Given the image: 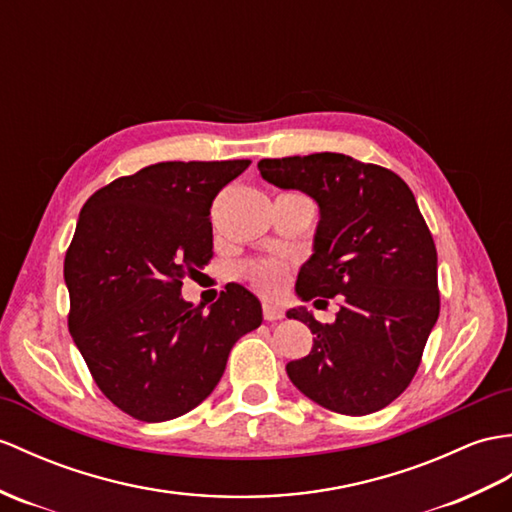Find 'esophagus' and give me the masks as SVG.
<instances>
[{
    "label": "esophagus",
    "mask_w": 512,
    "mask_h": 512,
    "mask_svg": "<svg viewBox=\"0 0 512 512\" xmlns=\"http://www.w3.org/2000/svg\"><path fill=\"white\" fill-rule=\"evenodd\" d=\"M285 316V312H283V307L281 305H275V303H264V318L268 320H281Z\"/></svg>",
    "instance_id": "34e87169"
}]
</instances>
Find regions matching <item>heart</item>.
<instances>
[{
	"instance_id": "1",
	"label": "heart",
	"mask_w": 512,
	"mask_h": 512,
	"mask_svg": "<svg viewBox=\"0 0 512 512\" xmlns=\"http://www.w3.org/2000/svg\"><path fill=\"white\" fill-rule=\"evenodd\" d=\"M290 266L277 259H255L242 268V277L261 294L275 296L288 281Z\"/></svg>"
}]
</instances>
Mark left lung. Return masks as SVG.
I'll return each mask as SVG.
<instances>
[{"mask_svg":"<svg viewBox=\"0 0 512 512\" xmlns=\"http://www.w3.org/2000/svg\"><path fill=\"white\" fill-rule=\"evenodd\" d=\"M268 183L301 189L320 207L314 255L296 294L340 312L323 325L290 310L312 329L314 347L285 366L305 397L331 412L364 417L395 401L417 375L427 336L441 312L432 233L403 178L347 154L261 159Z\"/></svg>","mask_w":512,"mask_h":512,"instance_id":"left-lung-1","label":"left lung"}]
</instances>
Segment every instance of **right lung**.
<instances>
[{"label": "right lung", "instance_id": "right-lung-1", "mask_svg": "<svg viewBox=\"0 0 512 512\" xmlns=\"http://www.w3.org/2000/svg\"><path fill=\"white\" fill-rule=\"evenodd\" d=\"M251 161H165L98 189L65 253L69 334L93 382L137 421L181 417L218 386L233 344L261 325L240 283L205 312L185 277L213 257L209 209Z\"/></svg>", "mask_w": 512, "mask_h": 512}]
</instances>
